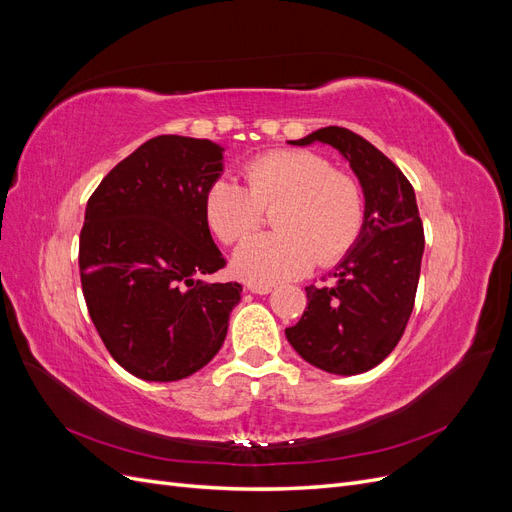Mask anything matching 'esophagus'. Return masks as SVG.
<instances>
[{"instance_id": "34e87169", "label": "esophagus", "mask_w": 512, "mask_h": 512, "mask_svg": "<svg viewBox=\"0 0 512 512\" xmlns=\"http://www.w3.org/2000/svg\"><path fill=\"white\" fill-rule=\"evenodd\" d=\"M247 290L254 292V294H269L273 290V286H267V284H247Z\"/></svg>"}]
</instances>
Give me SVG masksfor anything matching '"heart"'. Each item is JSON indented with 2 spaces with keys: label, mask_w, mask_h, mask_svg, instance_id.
<instances>
[{
  "label": "heart",
  "mask_w": 512,
  "mask_h": 512,
  "mask_svg": "<svg viewBox=\"0 0 512 512\" xmlns=\"http://www.w3.org/2000/svg\"><path fill=\"white\" fill-rule=\"evenodd\" d=\"M245 185L215 179L205 194V220L222 243L232 245L273 211L271 235L243 241L232 269L252 284H275L318 267H333L352 252L365 226V196L352 175L309 149H277L243 166Z\"/></svg>",
  "instance_id": "b5f03b06"
}]
</instances>
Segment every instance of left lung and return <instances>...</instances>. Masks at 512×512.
<instances>
[{"mask_svg": "<svg viewBox=\"0 0 512 512\" xmlns=\"http://www.w3.org/2000/svg\"><path fill=\"white\" fill-rule=\"evenodd\" d=\"M327 143L350 162L365 194V226L335 267L333 286H307L301 320L286 329L307 363L354 376L382 363L406 331L421 275L425 232L412 183L363 136L320 128L292 145Z\"/></svg>", "mask_w": 512, "mask_h": 512, "instance_id": "1", "label": "left lung"}]
</instances>
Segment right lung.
<instances>
[{
    "instance_id": "1",
    "label": "right lung",
    "mask_w": 512,
    "mask_h": 512,
    "mask_svg": "<svg viewBox=\"0 0 512 512\" xmlns=\"http://www.w3.org/2000/svg\"><path fill=\"white\" fill-rule=\"evenodd\" d=\"M224 149L162 134L108 173L87 200L81 284L106 350L132 376L173 382L222 348L241 284L203 277L226 267L205 220Z\"/></svg>"
}]
</instances>
